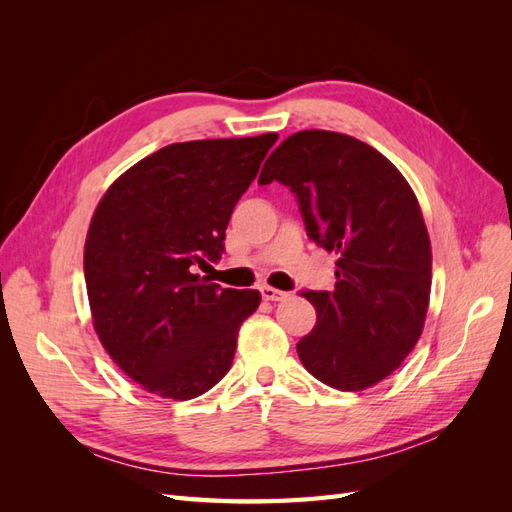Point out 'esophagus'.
<instances>
[{
  "label": "esophagus",
  "mask_w": 512,
  "mask_h": 512,
  "mask_svg": "<svg viewBox=\"0 0 512 512\" xmlns=\"http://www.w3.org/2000/svg\"><path fill=\"white\" fill-rule=\"evenodd\" d=\"M260 294H262V299H265V301H284L288 297V292L271 288V286H262Z\"/></svg>",
  "instance_id": "1"
}]
</instances>
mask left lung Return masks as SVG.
<instances>
[{"mask_svg":"<svg viewBox=\"0 0 512 512\" xmlns=\"http://www.w3.org/2000/svg\"><path fill=\"white\" fill-rule=\"evenodd\" d=\"M297 196L307 237L335 252V288L303 290L316 327L297 344L305 369L339 391H363L395 371L423 333L431 245L404 175L359 138L327 130L288 136L260 185Z\"/></svg>","mask_w":512,"mask_h":512,"instance_id":"8db88e82","label":"left lung"}]
</instances>
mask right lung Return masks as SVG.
<instances>
[{
	"label": "right lung",
	"instance_id": "right-lung-1",
	"mask_svg": "<svg viewBox=\"0 0 512 512\" xmlns=\"http://www.w3.org/2000/svg\"><path fill=\"white\" fill-rule=\"evenodd\" d=\"M277 134L162 147L126 170L91 218L85 284L104 350L145 391L194 399L232 365L258 290L200 277Z\"/></svg>",
	"mask_w": 512,
	"mask_h": 512
}]
</instances>
